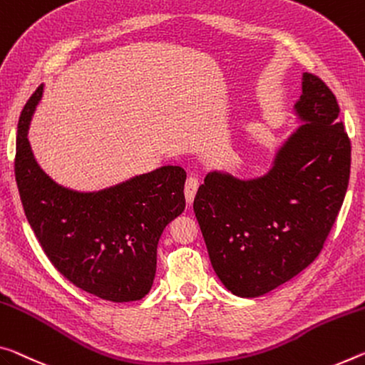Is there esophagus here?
<instances>
[{"mask_svg": "<svg viewBox=\"0 0 365 365\" xmlns=\"http://www.w3.org/2000/svg\"><path fill=\"white\" fill-rule=\"evenodd\" d=\"M200 187V180L198 177L195 175H190L187 178V182H185V198H187V203L192 205L193 200H195V195H196V190Z\"/></svg>", "mask_w": 365, "mask_h": 365, "instance_id": "esophagus-1", "label": "esophagus"}]
</instances>
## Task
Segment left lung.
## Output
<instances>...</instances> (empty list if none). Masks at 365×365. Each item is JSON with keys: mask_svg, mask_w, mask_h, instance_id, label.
I'll use <instances>...</instances> for the list:
<instances>
[{"mask_svg": "<svg viewBox=\"0 0 365 365\" xmlns=\"http://www.w3.org/2000/svg\"><path fill=\"white\" fill-rule=\"evenodd\" d=\"M307 123L289 138L264 177L207 173L193 210L214 271L240 297L273 291L322 252L343 206L351 140L331 89L304 74L296 103Z\"/></svg>", "mask_w": 365, "mask_h": 365, "instance_id": "1", "label": "left lung"}]
</instances>
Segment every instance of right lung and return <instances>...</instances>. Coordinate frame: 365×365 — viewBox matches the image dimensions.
I'll list each match as a JSON object with an SVG mask.
<instances>
[{"label":"right lung","instance_id":"right-lung-1","mask_svg":"<svg viewBox=\"0 0 365 365\" xmlns=\"http://www.w3.org/2000/svg\"><path fill=\"white\" fill-rule=\"evenodd\" d=\"M42 86L17 123L14 173L29 224L51 264L74 286L110 302H133L151 291L158 244L185 210L187 173L165 165L97 193L56 185L37 165L27 140Z\"/></svg>","mask_w":365,"mask_h":365}]
</instances>
